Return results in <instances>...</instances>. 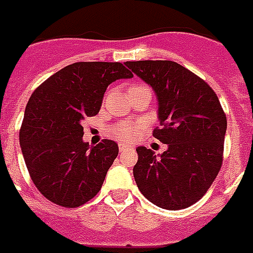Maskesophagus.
Masks as SVG:
<instances>
[{
  "instance_id": "1",
  "label": "esophagus",
  "mask_w": 253,
  "mask_h": 253,
  "mask_svg": "<svg viewBox=\"0 0 253 253\" xmlns=\"http://www.w3.org/2000/svg\"><path fill=\"white\" fill-rule=\"evenodd\" d=\"M118 150H120V152L126 151V150H129V146H126V144H118Z\"/></svg>"
}]
</instances>
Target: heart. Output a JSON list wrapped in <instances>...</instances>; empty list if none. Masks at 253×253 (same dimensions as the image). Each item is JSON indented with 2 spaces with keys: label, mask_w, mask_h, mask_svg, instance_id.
I'll use <instances>...</instances> for the list:
<instances>
[{
  "label": "heart",
  "mask_w": 253,
  "mask_h": 253,
  "mask_svg": "<svg viewBox=\"0 0 253 253\" xmlns=\"http://www.w3.org/2000/svg\"><path fill=\"white\" fill-rule=\"evenodd\" d=\"M137 87H141V84H135L129 88L135 89ZM143 128V125L140 123H132V121H124V123H118L113 126L110 132L114 137H117L123 141H132L135 140L136 136L139 135V132Z\"/></svg>",
  "instance_id": "b5f03b06"
}]
</instances>
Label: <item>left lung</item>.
Wrapping results in <instances>:
<instances>
[{
    "mask_svg": "<svg viewBox=\"0 0 253 253\" xmlns=\"http://www.w3.org/2000/svg\"><path fill=\"white\" fill-rule=\"evenodd\" d=\"M126 66L157 92L161 126L152 135L169 146L159 158L150 148H136V184L161 209H187L221 170L226 114L215 91L174 61H128Z\"/></svg>",
    "mask_w": 253,
    "mask_h": 253,
    "instance_id": "obj_1",
    "label": "left lung"
}]
</instances>
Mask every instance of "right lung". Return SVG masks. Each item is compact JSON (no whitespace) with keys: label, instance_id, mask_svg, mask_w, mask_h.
Masks as SVG:
<instances>
[{"label":"right lung","instance_id":"1","mask_svg":"<svg viewBox=\"0 0 253 253\" xmlns=\"http://www.w3.org/2000/svg\"><path fill=\"white\" fill-rule=\"evenodd\" d=\"M132 76L121 62H75L32 92L19 137L32 182L47 200L75 209L101 191L118 146L103 139L89 147L82 121L99 113L109 84Z\"/></svg>","mask_w":253,"mask_h":253}]
</instances>
